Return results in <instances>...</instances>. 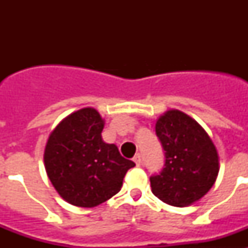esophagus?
<instances>
[{
  "instance_id": "34e87169",
  "label": "esophagus",
  "mask_w": 248,
  "mask_h": 248,
  "mask_svg": "<svg viewBox=\"0 0 248 248\" xmlns=\"http://www.w3.org/2000/svg\"><path fill=\"white\" fill-rule=\"evenodd\" d=\"M133 160H134V163L137 164V166H139L140 163H141V156H140V154H137Z\"/></svg>"
}]
</instances>
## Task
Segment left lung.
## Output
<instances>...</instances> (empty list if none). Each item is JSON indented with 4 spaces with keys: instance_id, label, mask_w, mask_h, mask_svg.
<instances>
[{
    "instance_id": "1",
    "label": "left lung",
    "mask_w": 248,
    "mask_h": 248,
    "mask_svg": "<svg viewBox=\"0 0 248 248\" xmlns=\"http://www.w3.org/2000/svg\"><path fill=\"white\" fill-rule=\"evenodd\" d=\"M155 133L165 151V163L159 174L150 176L153 194L177 207L200 200L218 174L217 150L207 133L179 110L161 115Z\"/></svg>"
}]
</instances>
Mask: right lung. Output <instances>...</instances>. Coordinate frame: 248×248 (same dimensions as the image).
I'll use <instances>...</instances> for the list:
<instances>
[{
  "instance_id": "add662e5",
  "label": "right lung",
  "mask_w": 248,
  "mask_h": 248,
  "mask_svg": "<svg viewBox=\"0 0 248 248\" xmlns=\"http://www.w3.org/2000/svg\"><path fill=\"white\" fill-rule=\"evenodd\" d=\"M104 120L93 108L68 115L52 131L45 150L50 183L67 202L94 207L120 191L131 160L102 139Z\"/></svg>"
}]
</instances>
